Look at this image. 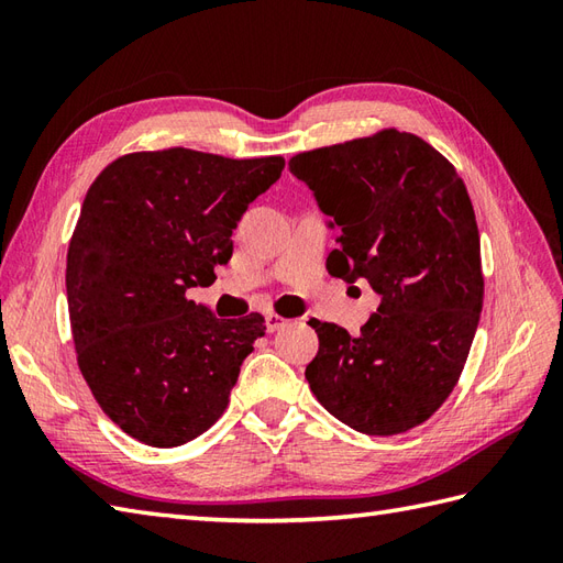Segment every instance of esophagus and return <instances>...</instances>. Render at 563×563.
<instances>
[{"label": "esophagus", "mask_w": 563, "mask_h": 563, "mask_svg": "<svg viewBox=\"0 0 563 563\" xmlns=\"http://www.w3.org/2000/svg\"><path fill=\"white\" fill-rule=\"evenodd\" d=\"M290 321L288 319H283V317H278V314H266V329L273 333V331H280V329H285L288 327Z\"/></svg>", "instance_id": "34e87169"}]
</instances>
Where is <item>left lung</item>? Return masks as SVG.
<instances>
[{
    "instance_id": "1",
    "label": "left lung",
    "mask_w": 563,
    "mask_h": 563,
    "mask_svg": "<svg viewBox=\"0 0 563 563\" xmlns=\"http://www.w3.org/2000/svg\"><path fill=\"white\" fill-rule=\"evenodd\" d=\"M290 172L339 230L329 273L367 280L379 295L357 336L309 319L319 353L305 377L357 433H404L450 397L479 324L484 278L470 194L438 150L399 130L302 152Z\"/></svg>"
}]
</instances>
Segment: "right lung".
Instances as JSON below:
<instances>
[{
    "label": "right lung",
    "mask_w": 563,
    "mask_h": 563,
    "mask_svg": "<svg viewBox=\"0 0 563 563\" xmlns=\"http://www.w3.org/2000/svg\"><path fill=\"white\" fill-rule=\"evenodd\" d=\"M283 157L184 147L135 152L97 176L67 251V305L84 379L103 413L154 448L198 438L230 404L266 333L188 300L232 258V230L278 181Z\"/></svg>",
    "instance_id": "1"
}]
</instances>
